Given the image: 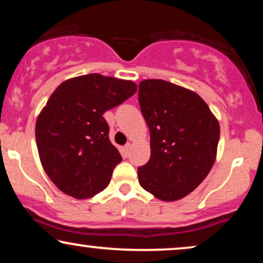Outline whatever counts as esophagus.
Returning <instances> with one entry per match:
<instances>
[{
    "instance_id": "1",
    "label": "esophagus",
    "mask_w": 263,
    "mask_h": 263,
    "mask_svg": "<svg viewBox=\"0 0 263 263\" xmlns=\"http://www.w3.org/2000/svg\"><path fill=\"white\" fill-rule=\"evenodd\" d=\"M129 149H131V143H126V144H125V152H126V155H128Z\"/></svg>"
}]
</instances>
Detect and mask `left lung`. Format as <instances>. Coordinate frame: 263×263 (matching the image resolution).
Listing matches in <instances>:
<instances>
[{"label": "left lung", "mask_w": 263, "mask_h": 263, "mask_svg": "<svg viewBox=\"0 0 263 263\" xmlns=\"http://www.w3.org/2000/svg\"><path fill=\"white\" fill-rule=\"evenodd\" d=\"M138 101L151 134V158L138 168V182L157 199L179 200L215 162L218 120L197 92L165 80H142Z\"/></svg>", "instance_id": "1"}]
</instances>
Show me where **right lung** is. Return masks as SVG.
I'll return each mask as SVG.
<instances>
[{"instance_id": "add662e5", "label": "right lung", "mask_w": 263, "mask_h": 263, "mask_svg": "<svg viewBox=\"0 0 263 263\" xmlns=\"http://www.w3.org/2000/svg\"><path fill=\"white\" fill-rule=\"evenodd\" d=\"M136 91L131 80L87 74L50 95L35 122V141L45 173L66 195L87 199L108 185L122 157L102 115Z\"/></svg>"}]
</instances>
